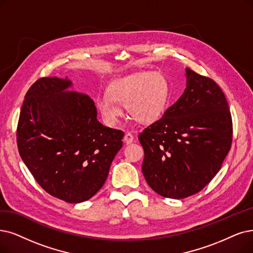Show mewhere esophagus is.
<instances>
[{"label": "esophagus", "instance_id": "34e87169", "mask_svg": "<svg viewBox=\"0 0 253 253\" xmlns=\"http://www.w3.org/2000/svg\"><path fill=\"white\" fill-rule=\"evenodd\" d=\"M124 140H125V142H126V144H130V143L134 142V136H133L132 134H130V133H126V134L125 135Z\"/></svg>", "mask_w": 253, "mask_h": 253}]
</instances>
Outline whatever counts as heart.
Instances as JSON below:
<instances>
[{
    "label": "heart",
    "instance_id": "heart-1",
    "mask_svg": "<svg viewBox=\"0 0 253 253\" xmlns=\"http://www.w3.org/2000/svg\"><path fill=\"white\" fill-rule=\"evenodd\" d=\"M107 93L96 99V108L105 123L115 126L123 115L120 106L142 124L159 119L167 107L170 87L167 78L160 73H136L115 80Z\"/></svg>",
    "mask_w": 253,
    "mask_h": 253
}]
</instances>
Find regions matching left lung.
I'll use <instances>...</instances> for the list:
<instances>
[{
	"label": "left lung",
	"instance_id": "obj_1",
	"mask_svg": "<svg viewBox=\"0 0 253 253\" xmlns=\"http://www.w3.org/2000/svg\"><path fill=\"white\" fill-rule=\"evenodd\" d=\"M186 78L177 102L139 134L148 186L174 199L198 193L214 178L232 140L231 115L221 88L190 68Z\"/></svg>",
	"mask_w": 253,
	"mask_h": 253
}]
</instances>
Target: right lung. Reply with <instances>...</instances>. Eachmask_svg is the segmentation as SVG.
<instances>
[{"label":"right lung","instance_id":"1","mask_svg":"<svg viewBox=\"0 0 253 253\" xmlns=\"http://www.w3.org/2000/svg\"><path fill=\"white\" fill-rule=\"evenodd\" d=\"M72 81L42 78L26 93L16 141L37 183L52 196L83 203L102 188L125 133L103 126L87 94L68 91Z\"/></svg>","mask_w":253,"mask_h":253}]
</instances>
